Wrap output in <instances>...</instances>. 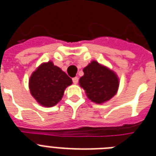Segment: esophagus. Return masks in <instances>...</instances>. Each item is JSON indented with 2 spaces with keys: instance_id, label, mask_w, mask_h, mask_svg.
Wrapping results in <instances>:
<instances>
[{
  "instance_id": "obj_1",
  "label": "esophagus",
  "mask_w": 156,
  "mask_h": 156,
  "mask_svg": "<svg viewBox=\"0 0 156 156\" xmlns=\"http://www.w3.org/2000/svg\"><path fill=\"white\" fill-rule=\"evenodd\" d=\"M78 81H79V79H78V77H74V78H73V83H75V84H76V83H78Z\"/></svg>"
}]
</instances>
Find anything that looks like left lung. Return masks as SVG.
I'll list each match as a JSON object with an SVG mask.
<instances>
[{"label":"left lung","mask_w":156,"mask_h":156,"mask_svg":"<svg viewBox=\"0 0 156 156\" xmlns=\"http://www.w3.org/2000/svg\"><path fill=\"white\" fill-rule=\"evenodd\" d=\"M79 83L87 98L96 104L106 102L116 94L119 78L112 70L93 60L83 69Z\"/></svg>","instance_id":"obj_1"}]
</instances>
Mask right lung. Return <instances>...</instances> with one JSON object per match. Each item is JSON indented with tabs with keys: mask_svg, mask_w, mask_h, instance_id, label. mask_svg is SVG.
Returning <instances> with one entry per match:
<instances>
[{
	"mask_svg": "<svg viewBox=\"0 0 156 156\" xmlns=\"http://www.w3.org/2000/svg\"><path fill=\"white\" fill-rule=\"evenodd\" d=\"M73 83L66 73L52 61L41 64L29 79L31 95L44 107H53L64 96V90Z\"/></svg>",
	"mask_w": 156,
	"mask_h": 156,
	"instance_id": "add662e5",
	"label": "right lung"
}]
</instances>
